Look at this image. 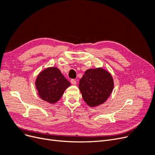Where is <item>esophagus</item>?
<instances>
[{"label": "esophagus", "instance_id": "1", "mask_svg": "<svg viewBox=\"0 0 155 155\" xmlns=\"http://www.w3.org/2000/svg\"><path fill=\"white\" fill-rule=\"evenodd\" d=\"M70 82H71V83L72 84V85H76V84L77 83V81L75 80V79H71V81H70Z\"/></svg>", "mask_w": 155, "mask_h": 155}]
</instances>
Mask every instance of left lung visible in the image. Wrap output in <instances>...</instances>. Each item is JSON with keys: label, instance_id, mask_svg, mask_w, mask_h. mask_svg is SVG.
<instances>
[{"label": "left lung", "instance_id": "8db88e82", "mask_svg": "<svg viewBox=\"0 0 155 155\" xmlns=\"http://www.w3.org/2000/svg\"><path fill=\"white\" fill-rule=\"evenodd\" d=\"M113 88L114 81L110 74L101 68L87 70L79 84L84 101L91 107L105 102Z\"/></svg>", "mask_w": 155, "mask_h": 155}]
</instances>
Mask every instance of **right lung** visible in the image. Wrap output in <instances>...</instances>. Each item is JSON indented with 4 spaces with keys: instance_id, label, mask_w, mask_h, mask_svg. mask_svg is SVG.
Wrapping results in <instances>:
<instances>
[{
    "instance_id": "1",
    "label": "right lung",
    "mask_w": 155,
    "mask_h": 155,
    "mask_svg": "<svg viewBox=\"0 0 155 155\" xmlns=\"http://www.w3.org/2000/svg\"><path fill=\"white\" fill-rule=\"evenodd\" d=\"M70 85V82L56 67L45 69L37 76L35 81L39 97L51 104L59 100Z\"/></svg>"
}]
</instances>
